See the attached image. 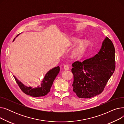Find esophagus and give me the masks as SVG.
<instances>
[{"mask_svg":"<svg viewBox=\"0 0 124 124\" xmlns=\"http://www.w3.org/2000/svg\"><path fill=\"white\" fill-rule=\"evenodd\" d=\"M64 69L65 70H69V66L67 65H64Z\"/></svg>","mask_w":124,"mask_h":124,"instance_id":"obj_1","label":"esophagus"}]
</instances>
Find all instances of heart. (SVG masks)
<instances>
[{"instance_id":"b5f03b06","label":"heart","mask_w":124,"mask_h":124,"mask_svg":"<svg viewBox=\"0 0 124 124\" xmlns=\"http://www.w3.org/2000/svg\"><path fill=\"white\" fill-rule=\"evenodd\" d=\"M80 41V39H74L73 40V43L75 44ZM90 45V42L88 40H84L82 41L78 46L74 49L72 52V55L74 57L80 56L85 51Z\"/></svg>"}]
</instances>
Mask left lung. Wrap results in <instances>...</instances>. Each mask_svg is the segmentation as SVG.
Instances as JSON below:
<instances>
[{"label": "left lung", "mask_w": 124, "mask_h": 124, "mask_svg": "<svg viewBox=\"0 0 124 124\" xmlns=\"http://www.w3.org/2000/svg\"><path fill=\"white\" fill-rule=\"evenodd\" d=\"M73 90L79 98L88 99L101 93L115 70V49L112 41L106 37L99 53L83 62L75 61Z\"/></svg>", "instance_id": "1"}]
</instances>
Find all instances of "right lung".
I'll return each instance as SVG.
<instances>
[{
	"instance_id": "add662e5",
	"label": "right lung",
	"mask_w": 124,
	"mask_h": 124,
	"mask_svg": "<svg viewBox=\"0 0 124 124\" xmlns=\"http://www.w3.org/2000/svg\"><path fill=\"white\" fill-rule=\"evenodd\" d=\"M18 35L17 36H18ZM15 39V38L13 41H14ZM59 71L60 67L59 66L54 67L50 70L45 75L44 78L42 80H41L39 85L34 87L24 85L15 76H14L19 88L24 93L33 97L43 96L47 95L50 92L53 81L59 72Z\"/></svg>"
}]
</instances>
